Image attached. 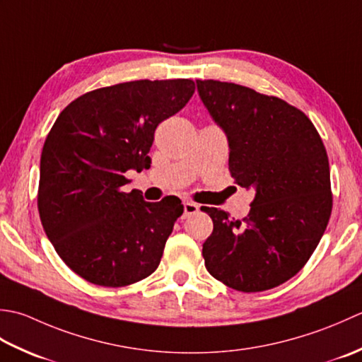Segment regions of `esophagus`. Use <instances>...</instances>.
Listing matches in <instances>:
<instances>
[{"label": "esophagus", "mask_w": 362, "mask_h": 362, "mask_svg": "<svg viewBox=\"0 0 362 362\" xmlns=\"http://www.w3.org/2000/svg\"><path fill=\"white\" fill-rule=\"evenodd\" d=\"M198 211H200V208H198V204H195V203H192V202H186L184 203V218L186 217H190V216H194V214H197Z\"/></svg>", "instance_id": "obj_1"}]
</instances>
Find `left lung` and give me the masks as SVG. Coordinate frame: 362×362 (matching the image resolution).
Instances as JSON below:
<instances>
[{
	"mask_svg": "<svg viewBox=\"0 0 362 362\" xmlns=\"http://www.w3.org/2000/svg\"><path fill=\"white\" fill-rule=\"evenodd\" d=\"M197 87L226 132L234 182L256 192L242 220L203 206L214 223L204 265L234 291L274 289L305 267L329 222L325 145L306 114L281 98L214 79Z\"/></svg>",
	"mask_w": 362,
	"mask_h": 362,
	"instance_id": "obj_1",
	"label": "left lung"
}]
</instances>
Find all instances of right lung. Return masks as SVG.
Returning <instances> with one entry per match:
<instances>
[{
	"label": "right lung",
	"mask_w": 362,
	"mask_h": 362,
	"mask_svg": "<svg viewBox=\"0 0 362 362\" xmlns=\"http://www.w3.org/2000/svg\"><path fill=\"white\" fill-rule=\"evenodd\" d=\"M192 79L129 81L81 95L43 144L37 208L59 257L86 281L123 287L158 269L184 211L178 197L144 202L122 187L148 168L158 124L187 105Z\"/></svg>",
	"instance_id": "obj_1"
}]
</instances>
